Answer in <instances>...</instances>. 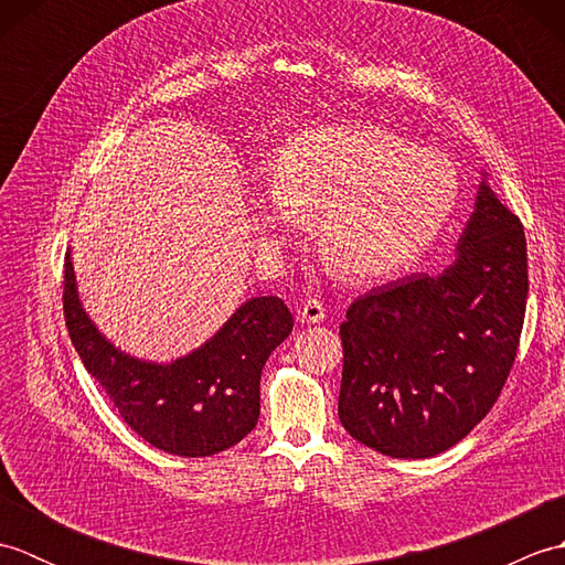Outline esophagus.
<instances>
[{
  "label": "esophagus",
  "instance_id": "1",
  "mask_svg": "<svg viewBox=\"0 0 565 565\" xmlns=\"http://www.w3.org/2000/svg\"><path fill=\"white\" fill-rule=\"evenodd\" d=\"M298 318H301L303 322L326 320V303H322L320 298H308V301L301 308V313H298Z\"/></svg>",
  "mask_w": 565,
  "mask_h": 565
}]
</instances>
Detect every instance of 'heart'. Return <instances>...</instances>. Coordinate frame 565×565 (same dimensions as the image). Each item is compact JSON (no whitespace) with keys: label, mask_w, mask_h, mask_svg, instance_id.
Wrapping results in <instances>:
<instances>
[{"label":"heart","mask_w":565,"mask_h":565,"mask_svg":"<svg viewBox=\"0 0 565 565\" xmlns=\"http://www.w3.org/2000/svg\"><path fill=\"white\" fill-rule=\"evenodd\" d=\"M461 199V177L441 152L371 124L313 128L279 154L259 206L262 247L276 252L306 218L350 281L398 276L435 245Z\"/></svg>","instance_id":"b5f03b06"}]
</instances>
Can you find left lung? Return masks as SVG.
Masks as SVG:
<instances>
[{"label": "left lung", "instance_id": "8db88e82", "mask_svg": "<svg viewBox=\"0 0 565 565\" xmlns=\"http://www.w3.org/2000/svg\"><path fill=\"white\" fill-rule=\"evenodd\" d=\"M526 291L524 227L483 179L449 269L386 284L347 310L344 429L393 459L461 441L510 376Z\"/></svg>", "mask_w": 565, "mask_h": 565}]
</instances>
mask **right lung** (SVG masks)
<instances>
[{
  "label": "right lung",
  "instance_id": "1",
  "mask_svg": "<svg viewBox=\"0 0 565 565\" xmlns=\"http://www.w3.org/2000/svg\"><path fill=\"white\" fill-rule=\"evenodd\" d=\"M63 310L84 369L109 395L126 425L154 449L199 459L235 447L259 419L264 362L294 328L281 298L259 296L186 356L154 364L118 350L84 313L70 252Z\"/></svg>",
  "mask_w": 565,
  "mask_h": 565
}]
</instances>
